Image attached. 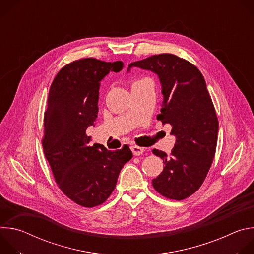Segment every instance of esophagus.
I'll list each match as a JSON object with an SVG mask.
<instances>
[{
	"label": "esophagus",
	"mask_w": 254,
	"mask_h": 254,
	"mask_svg": "<svg viewBox=\"0 0 254 254\" xmlns=\"http://www.w3.org/2000/svg\"><path fill=\"white\" fill-rule=\"evenodd\" d=\"M130 150H131L133 156H139L144 152L143 148H140V147H137V146H131Z\"/></svg>",
	"instance_id": "1"
}]
</instances>
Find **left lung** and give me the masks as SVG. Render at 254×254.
<instances>
[{"label": "left lung", "mask_w": 254, "mask_h": 254, "mask_svg": "<svg viewBox=\"0 0 254 254\" xmlns=\"http://www.w3.org/2000/svg\"><path fill=\"white\" fill-rule=\"evenodd\" d=\"M131 67L150 70L159 76L164 96L158 120L172 126L176 142L170 155L154 149L163 159V172L152 183L166 198L183 200L203 184L213 162L218 120L199 69L173 54L153 55L132 62Z\"/></svg>", "instance_id": "obj_1"}]
</instances>
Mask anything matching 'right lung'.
Here are the masks:
<instances>
[{
  "label": "right lung",
  "instance_id": "obj_1",
  "mask_svg": "<svg viewBox=\"0 0 254 254\" xmlns=\"http://www.w3.org/2000/svg\"><path fill=\"white\" fill-rule=\"evenodd\" d=\"M123 68L122 61L76 60L58 72L49 90L44 155L61 191L83 207L104 203L116 188L122 168L132 158L128 147L114 152L100 144L90 147L86 135L97 118L100 81Z\"/></svg>",
  "mask_w": 254,
  "mask_h": 254
}]
</instances>
